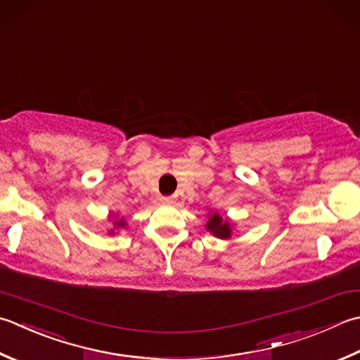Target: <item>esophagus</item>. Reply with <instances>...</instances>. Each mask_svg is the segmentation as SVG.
I'll return each mask as SVG.
<instances>
[{"instance_id":"1","label":"esophagus","mask_w":360,"mask_h":360,"mask_svg":"<svg viewBox=\"0 0 360 360\" xmlns=\"http://www.w3.org/2000/svg\"><path fill=\"white\" fill-rule=\"evenodd\" d=\"M160 201H162V202H165V204H170V202H173V201H174V198H173V196H162Z\"/></svg>"}]
</instances>
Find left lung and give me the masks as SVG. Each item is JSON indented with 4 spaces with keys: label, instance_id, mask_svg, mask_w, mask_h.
Listing matches in <instances>:
<instances>
[{
    "label": "left lung",
    "instance_id": "left-lung-1",
    "mask_svg": "<svg viewBox=\"0 0 360 360\" xmlns=\"http://www.w3.org/2000/svg\"><path fill=\"white\" fill-rule=\"evenodd\" d=\"M206 228L212 232L215 237H220V238H229L231 237V224L228 220H223V218L214 214L210 217V220L207 221Z\"/></svg>",
    "mask_w": 360,
    "mask_h": 360
}]
</instances>
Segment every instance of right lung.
Segmentation results:
<instances>
[{"instance_id":"1","label":"right lung","mask_w":360,"mask_h":360,"mask_svg":"<svg viewBox=\"0 0 360 360\" xmlns=\"http://www.w3.org/2000/svg\"><path fill=\"white\" fill-rule=\"evenodd\" d=\"M114 224H115L117 228H122V226H124V220H123V218H120V220L114 221Z\"/></svg>"}]
</instances>
